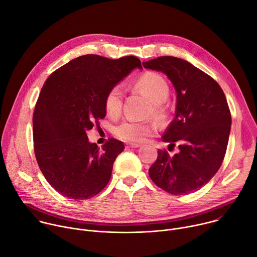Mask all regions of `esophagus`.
<instances>
[{
    "label": "esophagus",
    "instance_id": "34e87169",
    "mask_svg": "<svg viewBox=\"0 0 257 257\" xmlns=\"http://www.w3.org/2000/svg\"><path fill=\"white\" fill-rule=\"evenodd\" d=\"M140 144L138 143H127L126 144V148L127 149H136V148H139Z\"/></svg>",
    "mask_w": 257,
    "mask_h": 257
}]
</instances>
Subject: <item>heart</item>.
Listing matches in <instances>:
<instances>
[{
	"label": "heart",
	"instance_id": "heart-1",
	"mask_svg": "<svg viewBox=\"0 0 257 257\" xmlns=\"http://www.w3.org/2000/svg\"><path fill=\"white\" fill-rule=\"evenodd\" d=\"M134 90L142 92L152 101V113L158 118H163L166 114L164 101L170 93V85L167 79L160 73L145 71L133 82ZM124 88L121 84H116L109 88L104 96L103 105L109 117H118L123 107ZM158 130L155 122L125 120L115 128V134L129 142L139 143L153 136Z\"/></svg>",
	"mask_w": 257,
	"mask_h": 257
}]
</instances>
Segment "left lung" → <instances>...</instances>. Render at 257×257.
<instances>
[{
  "label": "left lung",
  "instance_id": "left-lung-1",
  "mask_svg": "<svg viewBox=\"0 0 257 257\" xmlns=\"http://www.w3.org/2000/svg\"><path fill=\"white\" fill-rule=\"evenodd\" d=\"M142 65L167 74L177 91L176 115L162 139L179 152L170 156L159 150L150 177L170 194L195 192L215 175L226 155L232 118L225 93L212 77L185 60L163 56Z\"/></svg>",
  "mask_w": 257,
  "mask_h": 257
}]
</instances>
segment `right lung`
<instances>
[{
	"instance_id": "obj_1",
	"label": "right lung",
	"mask_w": 257,
	"mask_h": 257,
	"mask_svg": "<svg viewBox=\"0 0 257 257\" xmlns=\"http://www.w3.org/2000/svg\"><path fill=\"white\" fill-rule=\"evenodd\" d=\"M136 67L141 62L134 56L112 60L85 55L46 80L32 117L33 150L46 180L65 197L89 199L111 179L123 142L109 138L99 150L88 142L86 131L104 118L107 90Z\"/></svg>"
}]
</instances>
